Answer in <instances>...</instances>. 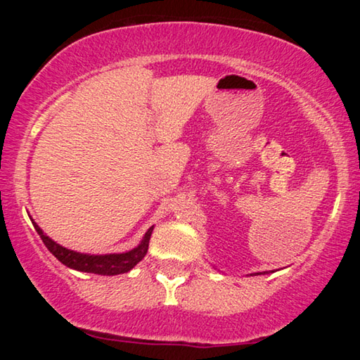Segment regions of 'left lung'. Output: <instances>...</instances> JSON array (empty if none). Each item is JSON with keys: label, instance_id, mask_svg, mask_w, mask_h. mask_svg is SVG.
<instances>
[{"label": "left lung", "instance_id": "left-lung-1", "mask_svg": "<svg viewBox=\"0 0 360 360\" xmlns=\"http://www.w3.org/2000/svg\"><path fill=\"white\" fill-rule=\"evenodd\" d=\"M264 273H265V271H264ZM257 275H260V273H257Z\"/></svg>", "mask_w": 360, "mask_h": 360}]
</instances>
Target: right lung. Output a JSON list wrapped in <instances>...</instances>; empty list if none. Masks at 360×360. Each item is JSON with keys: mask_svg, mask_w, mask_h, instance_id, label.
Masks as SVG:
<instances>
[{"mask_svg": "<svg viewBox=\"0 0 360 360\" xmlns=\"http://www.w3.org/2000/svg\"><path fill=\"white\" fill-rule=\"evenodd\" d=\"M33 222V221H32ZM36 231L41 236L42 243H44L46 248L51 251L56 257L62 262L63 265L72 270L77 271H85V273H95V275H106V276H114V275H122V273L130 271L133 266H135L138 262L144 259L146 252H148L149 248V240L152 235V230H154V225L146 231L143 236L141 243L136 248H133L129 252H120V254H82L71 251V249H66L63 246L57 245L56 241L49 238V236L41 230V227L36 222H33Z\"/></svg>", "mask_w": 360, "mask_h": 360, "instance_id": "1", "label": "right lung"}]
</instances>
